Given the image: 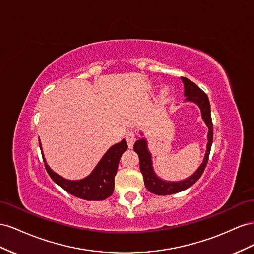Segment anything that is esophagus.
<instances>
[{"instance_id":"obj_1","label":"esophagus","mask_w":254,"mask_h":254,"mask_svg":"<svg viewBox=\"0 0 254 254\" xmlns=\"http://www.w3.org/2000/svg\"><path fill=\"white\" fill-rule=\"evenodd\" d=\"M136 137H137V134L134 132V131H128L127 134H126V140L127 142V146L129 148L133 147L134 142L136 141Z\"/></svg>"}]
</instances>
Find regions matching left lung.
<instances>
[{"label": "left lung", "instance_id": "obj_1", "mask_svg": "<svg viewBox=\"0 0 254 254\" xmlns=\"http://www.w3.org/2000/svg\"><path fill=\"white\" fill-rule=\"evenodd\" d=\"M182 81L184 83V96L186 97L185 101H190L198 104L201 110L202 119L204 120L206 126L208 127V134H207V146H206V153L203 159V163L201 164L200 167L197 169L193 175L190 178H187L180 182H168V181H164L159 179L152 167V159L151 154L148 150L147 140L141 138L137 140L134 144V151L139 156V168L143 176L144 185H146L147 190L157 195H166V194H172L180 191H183L187 190L188 187L193 185L200 177L203 173L206 164L208 162L209 152H211V147L213 142V122H212V116H211V105H209V101L206 96V93L200 89L199 87L195 85L193 82L190 81L186 77H182Z\"/></svg>", "mask_w": 254, "mask_h": 254}]
</instances>
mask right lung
Returning <instances> with one entry per match:
<instances>
[{
    "label": "right lung",
    "mask_w": 254,
    "mask_h": 254,
    "mask_svg": "<svg viewBox=\"0 0 254 254\" xmlns=\"http://www.w3.org/2000/svg\"><path fill=\"white\" fill-rule=\"evenodd\" d=\"M39 147L42 151L40 141ZM127 149V143L125 139H122L119 143L114 144L101 158V161L90 175L77 181L64 179L57 175L46 163L42 152L41 154L49 176L63 190L84 200L100 201L108 198L113 193L115 187V176L117 173L120 157Z\"/></svg>",
    "instance_id": "right-lung-1"
}]
</instances>
